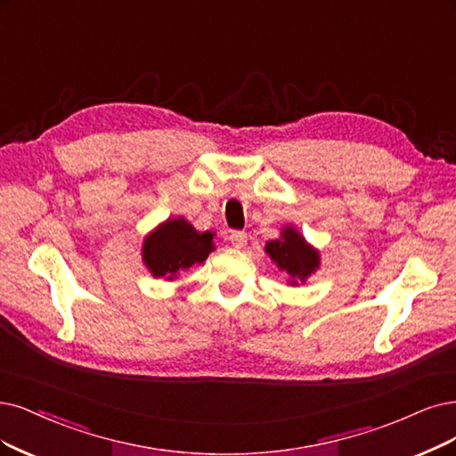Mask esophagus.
<instances>
[{
	"instance_id": "obj_1",
	"label": "esophagus",
	"mask_w": 456,
	"mask_h": 456,
	"mask_svg": "<svg viewBox=\"0 0 456 456\" xmlns=\"http://www.w3.org/2000/svg\"><path fill=\"white\" fill-rule=\"evenodd\" d=\"M229 240L234 248H244L248 242V234L244 231H231Z\"/></svg>"
}]
</instances>
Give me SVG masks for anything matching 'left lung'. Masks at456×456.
<instances>
[{
    "label": "left lung",
    "mask_w": 456,
    "mask_h": 456,
    "mask_svg": "<svg viewBox=\"0 0 456 456\" xmlns=\"http://www.w3.org/2000/svg\"><path fill=\"white\" fill-rule=\"evenodd\" d=\"M265 249L266 254L278 263L281 271L291 274L293 278H300L302 281H305V278L310 273H314L319 265L317 251L312 249L306 244V240L302 239L295 229L289 227L281 232L280 240H271Z\"/></svg>",
    "instance_id": "1"
}]
</instances>
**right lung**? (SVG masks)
<instances>
[{
  "label": "right lung",
  "instance_id": "1",
  "mask_svg": "<svg viewBox=\"0 0 456 456\" xmlns=\"http://www.w3.org/2000/svg\"><path fill=\"white\" fill-rule=\"evenodd\" d=\"M212 239V232H199L182 217L168 219L146 239L142 257L156 278L171 280L180 271L205 261L214 249Z\"/></svg>",
  "mask_w": 456,
  "mask_h": 456
}]
</instances>
